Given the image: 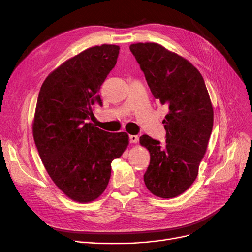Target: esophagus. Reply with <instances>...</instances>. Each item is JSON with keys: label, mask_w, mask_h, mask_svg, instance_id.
<instances>
[{"label": "esophagus", "mask_w": 252, "mask_h": 252, "mask_svg": "<svg viewBox=\"0 0 252 252\" xmlns=\"http://www.w3.org/2000/svg\"><path fill=\"white\" fill-rule=\"evenodd\" d=\"M138 136L137 135H129V140H130V142H132V143H136L137 141H138Z\"/></svg>", "instance_id": "1"}]
</instances>
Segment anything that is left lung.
I'll return each instance as SVG.
<instances>
[{"mask_svg": "<svg viewBox=\"0 0 252 252\" xmlns=\"http://www.w3.org/2000/svg\"><path fill=\"white\" fill-rule=\"evenodd\" d=\"M156 99L168 106L163 120L166 143L139 137L151 161L143 181L152 194L169 199L195 182L213 126V109L200 71L186 58L157 43L130 45Z\"/></svg>", "mask_w": 252, "mask_h": 252, "instance_id": "obj_1", "label": "left lung"}]
</instances>
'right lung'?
Returning <instances> with one entry per match:
<instances>
[{
  "instance_id": "obj_1",
  "label": "right lung",
  "mask_w": 252,
  "mask_h": 252,
  "mask_svg": "<svg viewBox=\"0 0 252 252\" xmlns=\"http://www.w3.org/2000/svg\"><path fill=\"white\" fill-rule=\"evenodd\" d=\"M120 47L103 44L59 65L42 84L32 135L45 168L69 199L88 203L109 184L112 162L127 149L126 132L95 127L92 105H102L99 89L115 67Z\"/></svg>"
}]
</instances>
